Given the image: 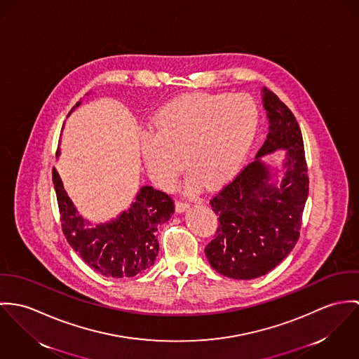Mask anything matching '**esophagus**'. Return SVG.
<instances>
[{
  "mask_svg": "<svg viewBox=\"0 0 359 359\" xmlns=\"http://www.w3.org/2000/svg\"><path fill=\"white\" fill-rule=\"evenodd\" d=\"M189 208H190V203H189L187 201H184V199H177V201H176V212L183 213V212L187 210Z\"/></svg>",
  "mask_w": 359,
  "mask_h": 359,
  "instance_id": "1",
  "label": "esophagus"
}]
</instances>
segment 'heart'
Instances as JSON below:
<instances>
[{"instance_id":"b5f03b06","label":"heart","mask_w":359,"mask_h":359,"mask_svg":"<svg viewBox=\"0 0 359 359\" xmlns=\"http://www.w3.org/2000/svg\"><path fill=\"white\" fill-rule=\"evenodd\" d=\"M259 128L256 102L245 93H193L168 103L143 133L142 158L151 177L172 189L187 165L190 189L219 187L242 169Z\"/></svg>"}]
</instances>
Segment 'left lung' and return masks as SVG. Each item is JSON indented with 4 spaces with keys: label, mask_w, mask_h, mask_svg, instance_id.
<instances>
[{
    "label": "left lung",
    "mask_w": 359,
    "mask_h": 359,
    "mask_svg": "<svg viewBox=\"0 0 359 359\" xmlns=\"http://www.w3.org/2000/svg\"><path fill=\"white\" fill-rule=\"evenodd\" d=\"M269 118V135L238 176L210 199L220 226L206 245L210 266L234 279L259 278L292 252L302 226L309 196V175L300 126L278 96L262 89ZM285 150L283 179L261 157Z\"/></svg>",
    "instance_id": "obj_1"
}]
</instances>
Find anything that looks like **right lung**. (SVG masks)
<instances>
[{
  "label": "right lung",
  "instance_id": "right-lung-1",
  "mask_svg": "<svg viewBox=\"0 0 359 359\" xmlns=\"http://www.w3.org/2000/svg\"><path fill=\"white\" fill-rule=\"evenodd\" d=\"M80 104L79 102L72 111ZM52 180L65 237L90 269L104 277L129 278L154 264L160 249L158 226L175 212V203L168 194L143 186L126 210L107 223L93 226L76 209L55 168Z\"/></svg>",
  "mask_w": 359,
  "mask_h": 359
}]
</instances>
